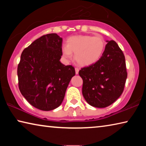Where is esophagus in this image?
<instances>
[{
	"label": "esophagus",
	"instance_id": "1",
	"mask_svg": "<svg viewBox=\"0 0 146 146\" xmlns=\"http://www.w3.org/2000/svg\"><path fill=\"white\" fill-rule=\"evenodd\" d=\"M75 73H76V75H78V71H79V69L78 68H75Z\"/></svg>",
	"mask_w": 146,
	"mask_h": 146
}]
</instances>
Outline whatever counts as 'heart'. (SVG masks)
Here are the masks:
<instances>
[{
  "mask_svg": "<svg viewBox=\"0 0 146 146\" xmlns=\"http://www.w3.org/2000/svg\"><path fill=\"white\" fill-rule=\"evenodd\" d=\"M106 42L100 35H76L69 38L67 44L62 46L64 58L70 60L75 53V59L79 65L90 66L97 62L104 51Z\"/></svg>",
  "mask_w": 146,
  "mask_h": 146,
  "instance_id": "obj_1",
  "label": "heart"
}]
</instances>
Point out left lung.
I'll list each match as a JSON object with an SVG mask.
<instances>
[{
    "label": "left lung",
    "instance_id": "1",
    "mask_svg": "<svg viewBox=\"0 0 146 146\" xmlns=\"http://www.w3.org/2000/svg\"><path fill=\"white\" fill-rule=\"evenodd\" d=\"M102 56L95 64L81 69L82 95L89 104L108 107L115 102L124 88L127 73L125 56L114 40H106Z\"/></svg>",
    "mask_w": 146,
    "mask_h": 146
}]
</instances>
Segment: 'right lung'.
<instances>
[{
	"mask_svg": "<svg viewBox=\"0 0 146 146\" xmlns=\"http://www.w3.org/2000/svg\"><path fill=\"white\" fill-rule=\"evenodd\" d=\"M62 38L47 34L35 40L21 54L17 68L20 91L33 107L51 111L60 106L71 78L72 66L60 61Z\"/></svg>",
	"mask_w": 146,
	"mask_h": 146,
	"instance_id": "1",
	"label": "right lung"
}]
</instances>
